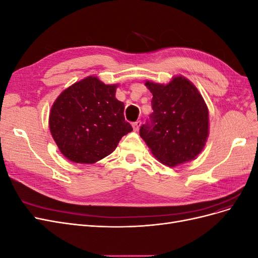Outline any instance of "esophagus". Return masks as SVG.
Returning a JSON list of instances; mask_svg holds the SVG:
<instances>
[{
	"mask_svg": "<svg viewBox=\"0 0 258 258\" xmlns=\"http://www.w3.org/2000/svg\"><path fill=\"white\" fill-rule=\"evenodd\" d=\"M141 120H137L136 122H134V124H132V127H134V130L135 131H138L139 130V128H140V126H141Z\"/></svg>",
	"mask_w": 258,
	"mask_h": 258,
	"instance_id": "1",
	"label": "esophagus"
}]
</instances>
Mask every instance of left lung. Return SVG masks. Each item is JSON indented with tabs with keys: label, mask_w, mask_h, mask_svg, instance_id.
Listing matches in <instances>:
<instances>
[{
	"label": "left lung",
	"mask_w": 258,
	"mask_h": 258,
	"mask_svg": "<svg viewBox=\"0 0 258 258\" xmlns=\"http://www.w3.org/2000/svg\"><path fill=\"white\" fill-rule=\"evenodd\" d=\"M145 86L153 93V113L140 136L152 154L168 167L196 158L209 136L208 106L196 86L183 76L167 85L147 81Z\"/></svg>",
	"instance_id": "8db88e82"
}]
</instances>
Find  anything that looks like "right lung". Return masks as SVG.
Segmentation results:
<instances>
[{
	"label": "right lung",
	"mask_w": 258,
	"mask_h": 258,
	"mask_svg": "<svg viewBox=\"0 0 258 258\" xmlns=\"http://www.w3.org/2000/svg\"><path fill=\"white\" fill-rule=\"evenodd\" d=\"M117 86L88 76L70 86L54 101L49 129L67 159L95 163L115 151L120 139L132 131L124 120L123 103L115 98Z\"/></svg>",
	"instance_id": "1"
}]
</instances>
